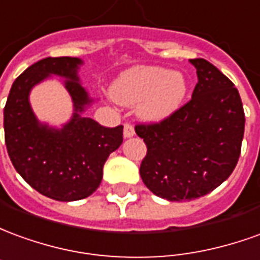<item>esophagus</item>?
Segmentation results:
<instances>
[{
    "instance_id": "esophagus-1",
    "label": "esophagus",
    "mask_w": 260,
    "mask_h": 260,
    "mask_svg": "<svg viewBox=\"0 0 260 260\" xmlns=\"http://www.w3.org/2000/svg\"><path fill=\"white\" fill-rule=\"evenodd\" d=\"M134 135H135L134 126H132L129 122H126V124L124 125V138H125V139H128V138H132Z\"/></svg>"
}]
</instances>
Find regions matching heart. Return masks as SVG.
I'll return each mask as SVG.
<instances>
[{
    "mask_svg": "<svg viewBox=\"0 0 260 260\" xmlns=\"http://www.w3.org/2000/svg\"><path fill=\"white\" fill-rule=\"evenodd\" d=\"M114 100L122 106H135L146 122H161L174 115L188 93V80L180 71L138 65L119 74L110 87Z\"/></svg>",
    "mask_w": 260,
    "mask_h": 260,
    "instance_id": "obj_1",
    "label": "heart"
}]
</instances>
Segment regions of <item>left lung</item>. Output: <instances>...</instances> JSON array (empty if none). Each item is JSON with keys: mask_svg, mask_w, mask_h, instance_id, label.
<instances>
[{"mask_svg": "<svg viewBox=\"0 0 260 260\" xmlns=\"http://www.w3.org/2000/svg\"><path fill=\"white\" fill-rule=\"evenodd\" d=\"M189 62L198 75L191 102L160 124L135 126L147 146L142 180L170 202L192 201L223 184L237 166L245 128L234 83L206 59Z\"/></svg>", "mask_w": 260, "mask_h": 260, "instance_id": "obj_1", "label": "left lung"}]
</instances>
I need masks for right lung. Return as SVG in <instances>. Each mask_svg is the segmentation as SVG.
Returning a JSON list of instances; mask_svg holds the SVG:
<instances>
[{
	"label": "right lung",
	"mask_w": 260,
	"mask_h": 260,
	"mask_svg": "<svg viewBox=\"0 0 260 260\" xmlns=\"http://www.w3.org/2000/svg\"><path fill=\"white\" fill-rule=\"evenodd\" d=\"M78 57H48L15 79L4 108L5 145L15 170L29 185L54 201L85 199L96 191L108 156L122 143V125L106 128L85 117L94 99L80 83ZM51 76L64 79L73 100V117L62 127L39 121L28 96Z\"/></svg>",
	"instance_id": "add662e5"
}]
</instances>
